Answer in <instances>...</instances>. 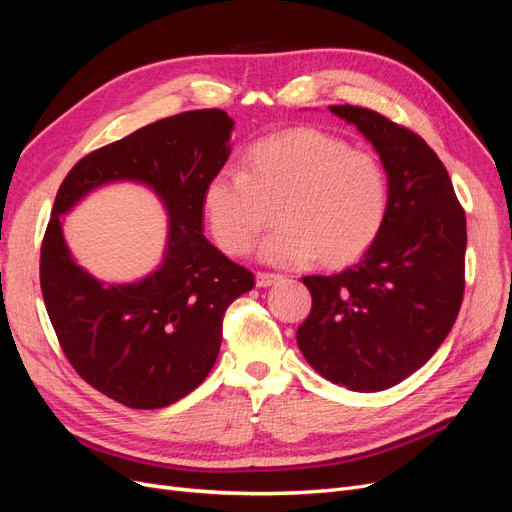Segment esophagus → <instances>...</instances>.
Segmentation results:
<instances>
[{
	"mask_svg": "<svg viewBox=\"0 0 512 512\" xmlns=\"http://www.w3.org/2000/svg\"><path fill=\"white\" fill-rule=\"evenodd\" d=\"M282 280L280 273H267V271H258L256 273V286L258 288H267V286H273Z\"/></svg>",
	"mask_w": 512,
	"mask_h": 512,
	"instance_id": "esophagus-1",
	"label": "esophagus"
}]
</instances>
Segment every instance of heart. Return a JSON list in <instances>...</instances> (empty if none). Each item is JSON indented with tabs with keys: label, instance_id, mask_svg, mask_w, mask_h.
<instances>
[{
	"label": "heart",
	"instance_id": "1",
	"mask_svg": "<svg viewBox=\"0 0 512 512\" xmlns=\"http://www.w3.org/2000/svg\"><path fill=\"white\" fill-rule=\"evenodd\" d=\"M391 205L389 175L374 153L316 128L260 138L241 168L222 166L207 179L200 207L215 245L243 256L271 220L260 256L299 265L312 256L324 267L361 258L380 237Z\"/></svg>",
	"mask_w": 512,
	"mask_h": 512
}]
</instances>
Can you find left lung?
Segmentation results:
<instances>
[{
    "instance_id": "left-lung-1",
    "label": "left lung",
    "mask_w": 512,
    "mask_h": 512,
    "mask_svg": "<svg viewBox=\"0 0 512 512\" xmlns=\"http://www.w3.org/2000/svg\"><path fill=\"white\" fill-rule=\"evenodd\" d=\"M329 108L376 147L391 205L378 241L356 265L303 277L312 312L297 344L322 378L374 393L423 367L451 333L466 288V211L416 132L371 108Z\"/></svg>"
}]
</instances>
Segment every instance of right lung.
<instances>
[{"instance_id": "right-lung-1", "label": "right lung", "mask_w": 512, "mask_h": 512, "mask_svg": "<svg viewBox=\"0 0 512 512\" xmlns=\"http://www.w3.org/2000/svg\"><path fill=\"white\" fill-rule=\"evenodd\" d=\"M222 108L188 111L91 151L59 185L40 250V288L66 359L87 384L134 410L175 404L207 378L228 305L254 275L203 235L200 196L230 156ZM136 180L169 213L163 265L134 285L96 281L73 262L60 215L91 189Z\"/></svg>"}]
</instances>
